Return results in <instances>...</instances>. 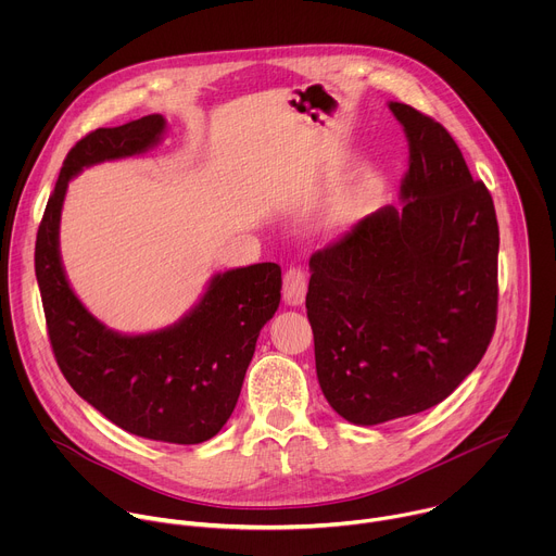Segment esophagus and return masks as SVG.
<instances>
[{
  "label": "esophagus",
  "instance_id": "obj_1",
  "mask_svg": "<svg viewBox=\"0 0 556 556\" xmlns=\"http://www.w3.org/2000/svg\"><path fill=\"white\" fill-rule=\"evenodd\" d=\"M307 292V279L301 268H288L283 275V301L288 305H301Z\"/></svg>",
  "mask_w": 556,
  "mask_h": 556
}]
</instances>
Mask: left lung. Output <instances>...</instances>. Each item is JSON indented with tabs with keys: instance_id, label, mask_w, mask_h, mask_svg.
Listing matches in <instances>:
<instances>
[{
	"instance_id": "1",
	"label": "left lung",
	"mask_w": 556,
	"mask_h": 556,
	"mask_svg": "<svg viewBox=\"0 0 556 556\" xmlns=\"http://www.w3.org/2000/svg\"><path fill=\"white\" fill-rule=\"evenodd\" d=\"M389 110L409 142L403 204L316 251L305 296L321 391L361 427L442 403L478 367L497 324L489 189L440 123L405 103Z\"/></svg>"
}]
</instances>
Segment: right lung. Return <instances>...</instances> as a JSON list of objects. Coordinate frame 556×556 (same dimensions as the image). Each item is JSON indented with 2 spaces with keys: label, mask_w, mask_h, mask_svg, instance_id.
Segmentation results:
<instances>
[{
  "label": "right lung",
  "mask_w": 556,
  "mask_h": 556,
  "mask_svg": "<svg viewBox=\"0 0 556 556\" xmlns=\"http://www.w3.org/2000/svg\"><path fill=\"white\" fill-rule=\"evenodd\" d=\"M167 121L149 114L78 140L61 167L35 244L48 337L72 389L116 427L155 442L200 444L230 418L262 328L281 301V268L253 264L211 277L200 301L169 328L121 334L78 301L59 253L67 182L86 167L140 155Z\"/></svg>",
  "instance_id": "obj_1"
}]
</instances>
